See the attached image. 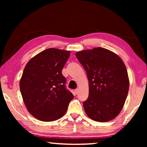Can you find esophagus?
Here are the masks:
<instances>
[{
	"label": "esophagus",
	"instance_id": "obj_1",
	"mask_svg": "<svg viewBox=\"0 0 147 147\" xmlns=\"http://www.w3.org/2000/svg\"><path fill=\"white\" fill-rule=\"evenodd\" d=\"M74 92H75V93L77 94L78 93V89H76L75 90H74Z\"/></svg>",
	"mask_w": 147,
	"mask_h": 147
}]
</instances>
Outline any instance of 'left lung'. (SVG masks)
Returning <instances> with one entry per match:
<instances>
[{"instance_id": "obj_1", "label": "left lung", "mask_w": 147, "mask_h": 147, "mask_svg": "<svg viewBox=\"0 0 147 147\" xmlns=\"http://www.w3.org/2000/svg\"><path fill=\"white\" fill-rule=\"evenodd\" d=\"M86 71L89 96L83 102L93 120L108 122L121 112L127 97L129 80L123 60L113 52L98 47L76 53Z\"/></svg>"}]
</instances>
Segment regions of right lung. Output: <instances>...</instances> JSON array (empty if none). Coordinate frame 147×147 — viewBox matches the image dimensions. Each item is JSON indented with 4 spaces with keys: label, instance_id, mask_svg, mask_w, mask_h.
Wrapping results in <instances>:
<instances>
[{
    "label": "right lung",
    "instance_id": "1",
    "mask_svg": "<svg viewBox=\"0 0 147 147\" xmlns=\"http://www.w3.org/2000/svg\"><path fill=\"white\" fill-rule=\"evenodd\" d=\"M70 51L48 49L26 65L20 80V90L29 113L38 120L54 121L66 113L74 96L66 89L61 71Z\"/></svg>",
    "mask_w": 147,
    "mask_h": 147
}]
</instances>
